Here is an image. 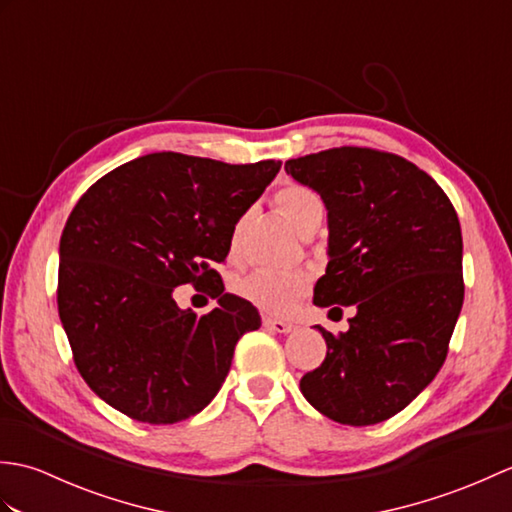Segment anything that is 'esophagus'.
Wrapping results in <instances>:
<instances>
[{"mask_svg": "<svg viewBox=\"0 0 512 512\" xmlns=\"http://www.w3.org/2000/svg\"><path fill=\"white\" fill-rule=\"evenodd\" d=\"M264 328L270 332H277V334H288L295 330V323L284 321V319H273V317H264Z\"/></svg>", "mask_w": 512, "mask_h": 512, "instance_id": "obj_1", "label": "esophagus"}]
</instances>
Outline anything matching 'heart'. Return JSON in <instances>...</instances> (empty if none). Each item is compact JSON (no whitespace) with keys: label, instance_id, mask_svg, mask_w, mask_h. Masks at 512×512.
Returning a JSON list of instances; mask_svg holds the SVG:
<instances>
[{"label":"heart","instance_id":"b5f03b06","mask_svg":"<svg viewBox=\"0 0 512 512\" xmlns=\"http://www.w3.org/2000/svg\"><path fill=\"white\" fill-rule=\"evenodd\" d=\"M277 209L284 213L286 220L303 235L312 226H319L325 213L323 198L303 184L290 182L275 193ZM248 215L244 213L233 224L228 235V257L239 259L242 250V237ZM310 288V279L303 273H279V270L259 268L233 281V292L244 301L253 303L255 308L270 314H288L295 310L297 303L306 297Z\"/></svg>","mask_w":512,"mask_h":512}]
</instances>
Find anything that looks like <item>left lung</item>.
<instances>
[{"mask_svg": "<svg viewBox=\"0 0 512 512\" xmlns=\"http://www.w3.org/2000/svg\"><path fill=\"white\" fill-rule=\"evenodd\" d=\"M286 171L328 206L330 262L314 303L356 308L339 336L319 325L328 352L301 394L334 422H383L449 354L464 301L458 213L429 173L389 151L332 147L286 160Z\"/></svg>", "mask_w": 512, "mask_h": 512, "instance_id": "1", "label": "left lung"}]
</instances>
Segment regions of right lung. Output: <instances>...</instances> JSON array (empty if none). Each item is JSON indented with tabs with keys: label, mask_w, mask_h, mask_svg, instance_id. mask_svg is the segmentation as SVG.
Listing matches in <instances>:
<instances>
[{
	"label": "right lung",
	"mask_w": 512,
	"mask_h": 512,
	"mask_svg": "<svg viewBox=\"0 0 512 512\" xmlns=\"http://www.w3.org/2000/svg\"><path fill=\"white\" fill-rule=\"evenodd\" d=\"M279 167L162 151L81 195L61 233L57 306L76 369L107 405L173 424L215 398L237 341L262 325L253 303L226 295L215 264ZM184 283L221 306L202 318L180 311L172 288Z\"/></svg>",
	"instance_id": "right-lung-1"
}]
</instances>
